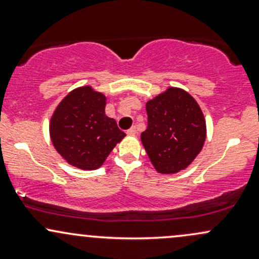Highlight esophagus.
<instances>
[{"mask_svg": "<svg viewBox=\"0 0 259 259\" xmlns=\"http://www.w3.org/2000/svg\"><path fill=\"white\" fill-rule=\"evenodd\" d=\"M126 134H127V135H132V136L136 135V127L135 126H132L129 130H127Z\"/></svg>", "mask_w": 259, "mask_h": 259, "instance_id": "34e87169", "label": "esophagus"}]
</instances>
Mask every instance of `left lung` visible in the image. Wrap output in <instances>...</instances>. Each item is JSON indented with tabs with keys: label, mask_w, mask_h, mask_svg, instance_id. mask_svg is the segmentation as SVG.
Listing matches in <instances>:
<instances>
[{
	"label": "left lung",
	"mask_w": 259,
	"mask_h": 259,
	"mask_svg": "<svg viewBox=\"0 0 259 259\" xmlns=\"http://www.w3.org/2000/svg\"><path fill=\"white\" fill-rule=\"evenodd\" d=\"M147 129L141 141L154 169L160 174L184 170L201 152L206 120L196 100L179 88H168L147 101Z\"/></svg>",
	"instance_id": "1"
}]
</instances>
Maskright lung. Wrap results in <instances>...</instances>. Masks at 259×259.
Masks as SVG:
<instances>
[{
    "label": "right lung",
    "instance_id": "right-lung-1",
    "mask_svg": "<svg viewBox=\"0 0 259 259\" xmlns=\"http://www.w3.org/2000/svg\"><path fill=\"white\" fill-rule=\"evenodd\" d=\"M106 96L91 86L67 95L53 112L50 136L56 151L73 167L95 170L125 136L105 113Z\"/></svg>",
    "mask_w": 259,
    "mask_h": 259
}]
</instances>
